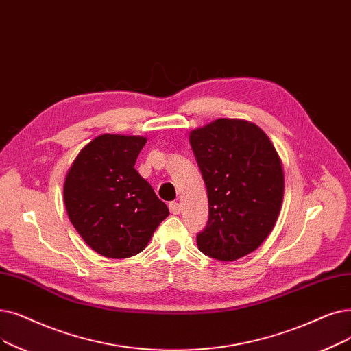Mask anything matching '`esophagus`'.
<instances>
[{"label": "esophagus", "mask_w": 351, "mask_h": 351, "mask_svg": "<svg viewBox=\"0 0 351 351\" xmlns=\"http://www.w3.org/2000/svg\"><path fill=\"white\" fill-rule=\"evenodd\" d=\"M169 209H171V212L173 213V215H178V213L180 212V205L178 202H171L169 204Z\"/></svg>", "instance_id": "34e87169"}]
</instances>
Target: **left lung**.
I'll return each mask as SVG.
<instances>
[{
	"instance_id": "8db88e82",
	"label": "left lung",
	"mask_w": 351,
	"mask_h": 351,
	"mask_svg": "<svg viewBox=\"0 0 351 351\" xmlns=\"http://www.w3.org/2000/svg\"><path fill=\"white\" fill-rule=\"evenodd\" d=\"M189 142L209 205L197 248L215 260L235 261L260 247L278 219L281 159L268 136L247 120L217 119L192 130Z\"/></svg>"
}]
</instances>
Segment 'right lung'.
<instances>
[{
	"mask_svg": "<svg viewBox=\"0 0 351 351\" xmlns=\"http://www.w3.org/2000/svg\"><path fill=\"white\" fill-rule=\"evenodd\" d=\"M142 136L101 134L87 143L66 175L67 215L87 245L108 258L143 251L169 209L138 171Z\"/></svg>",
	"mask_w": 351,
	"mask_h": 351,
	"instance_id": "1",
	"label": "right lung"
}]
</instances>
